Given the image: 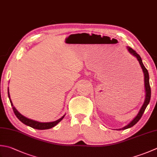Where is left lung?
I'll use <instances>...</instances> for the list:
<instances>
[{
    "label": "left lung",
    "mask_w": 157,
    "mask_h": 157,
    "mask_svg": "<svg viewBox=\"0 0 157 157\" xmlns=\"http://www.w3.org/2000/svg\"><path fill=\"white\" fill-rule=\"evenodd\" d=\"M127 49L128 52H130L131 54H133L134 56H136L137 58V59L138 60L140 63V64L141 67H142V69L143 70V72H144V83H145V90H146V99H145V101H144V105H142V108H141L140 112L138 113V114L137 115V116L136 118H135L133 121H132L128 125L126 126V127L122 128H120L119 130H122V129H127V128H130L131 127H133L135 124H136L137 122L140 121L142 118V116L143 115V113H144V111H145V109L146 108V107L148 106V103L150 102V97H151V89H150V83H149V74H148V70L146 69V68L145 67H144V64L142 63V58H141L139 54H138L137 52L135 51L134 50H133L131 48L129 47H127Z\"/></svg>",
    "instance_id": "obj_1"
}]
</instances>
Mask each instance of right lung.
<instances>
[{
  "mask_svg": "<svg viewBox=\"0 0 157 157\" xmlns=\"http://www.w3.org/2000/svg\"><path fill=\"white\" fill-rule=\"evenodd\" d=\"M8 96L9 98V101H10L11 105L12 106V108H13V112L15 113V115L16 116V117L19 119L20 121L22 122V123H24V124H26L27 126H29V127H32L33 128H36V129H39V130L49 129V128H51L52 127H54V126H56L58 123V122H60L64 117V116H63L62 118L58 119V121H54V122H39L37 121H33V120H30V119L24 117V116H22L21 113H20L17 112V110L15 108V107H13V103H12V101L10 99V95H9V88H8Z\"/></svg>",
  "mask_w": 157,
  "mask_h": 157,
  "instance_id": "obj_1",
  "label": "right lung"
}]
</instances>
